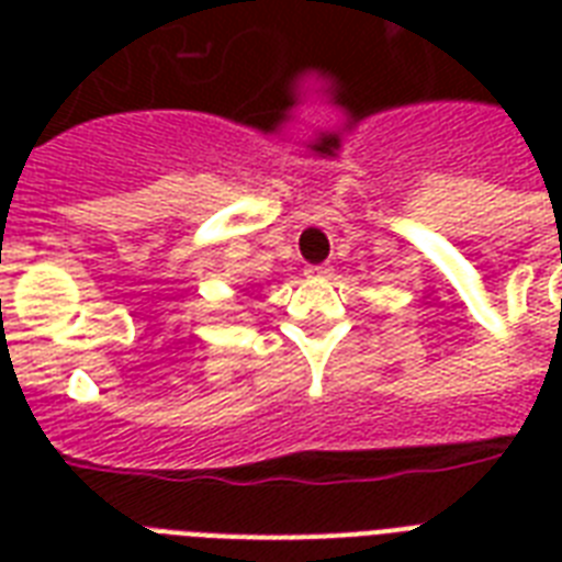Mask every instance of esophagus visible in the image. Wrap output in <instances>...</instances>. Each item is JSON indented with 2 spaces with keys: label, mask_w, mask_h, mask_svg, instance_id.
<instances>
[{
  "label": "esophagus",
  "mask_w": 562,
  "mask_h": 562,
  "mask_svg": "<svg viewBox=\"0 0 562 562\" xmlns=\"http://www.w3.org/2000/svg\"><path fill=\"white\" fill-rule=\"evenodd\" d=\"M326 273H329V268H326V265H308L306 268V277H326Z\"/></svg>",
  "instance_id": "esophagus-1"
}]
</instances>
